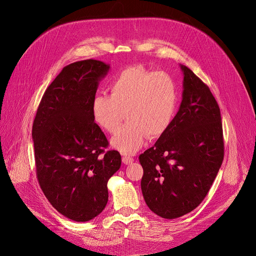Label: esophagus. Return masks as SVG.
Segmentation results:
<instances>
[{"instance_id": "obj_1", "label": "esophagus", "mask_w": 256, "mask_h": 256, "mask_svg": "<svg viewBox=\"0 0 256 256\" xmlns=\"http://www.w3.org/2000/svg\"><path fill=\"white\" fill-rule=\"evenodd\" d=\"M122 162H124V164H126V165H130V164H132V163L134 162V158H132V156H122Z\"/></svg>"}]
</instances>
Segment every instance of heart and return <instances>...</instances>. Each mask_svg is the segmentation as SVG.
<instances>
[{
  "mask_svg": "<svg viewBox=\"0 0 256 256\" xmlns=\"http://www.w3.org/2000/svg\"><path fill=\"white\" fill-rule=\"evenodd\" d=\"M110 91L111 96H94L91 112L98 126L110 134L126 114L128 124L111 140L119 152L135 154L148 137L156 139L169 128L178 108V89L168 74L128 67L114 78Z\"/></svg>",
  "mask_w": 256,
  "mask_h": 256,
  "instance_id": "b5f03b06",
  "label": "heart"
}]
</instances>
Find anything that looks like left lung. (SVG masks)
<instances>
[{
    "label": "left lung",
    "instance_id": "obj_1",
    "mask_svg": "<svg viewBox=\"0 0 256 256\" xmlns=\"http://www.w3.org/2000/svg\"><path fill=\"white\" fill-rule=\"evenodd\" d=\"M182 100L169 128L140 154L141 190L158 216L176 219L204 199L223 162L219 106L210 88L180 64Z\"/></svg>",
    "mask_w": 256,
    "mask_h": 256
}]
</instances>
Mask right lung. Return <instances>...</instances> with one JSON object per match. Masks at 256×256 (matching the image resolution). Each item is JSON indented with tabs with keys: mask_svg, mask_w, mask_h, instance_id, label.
I'll return each mask as SVG.
<instances>
[{
	"mask_svg": "<svg viewBox=\"0 0 256 256\" xmlns=\"http://www.w3.org/2000/svg\"><path fill=\"white\" fill-rule=\"evenodd\" d=\"M110 65L83 60L65 66L46 90L33 122L35 165L42 192L61 214L86 222L106 206L108 180L121 166L94 122L91 104Z\"/></svg>",
	"mask_w": 256,
	"mask_h": 256,
	"instance_id": "right-lung-1",
	"label": "right lung"
}]
</instances>
